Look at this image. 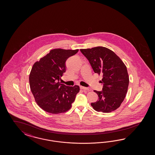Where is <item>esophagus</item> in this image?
<instances>
[{"label":"esophagus","instance_id":"34e87169","mask_svg":"<svg viewBox=\"0 0 155 155\" xmlns=\"http://www.w3.org/2000/svg\"><path fill=\"white\" fill-rule=\"evenodd\" d=\"M80 88L81 89H83L84 90H87V91H91V89L90 88H88V87H84V86H80Z\"/></svg>","mask_w":155,"mask_h":155}]
</instances>
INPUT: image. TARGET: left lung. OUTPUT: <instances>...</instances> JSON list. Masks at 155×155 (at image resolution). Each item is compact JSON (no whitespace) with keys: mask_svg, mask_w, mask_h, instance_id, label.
<instances>
[{"mask_svg":"<svg viewBox=\"0 0 155 155\" xmlns=\"http://www.w3.org/2000/svg\"><path fill=\"white\" fill-rule=\"evenodd\" d=\"M89 61L93 71L103 75L102 90H94L98 100L91 103L98 112L108 113L119 108L126 97L129 77L127 68L117 55L107 48L97 47L80 49Z\"/></svg>","mask_w":155,"mask_h":155,"instance_id":"obj_1","label":"left lung"}]
</instances>
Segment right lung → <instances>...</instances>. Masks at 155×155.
<instances>
[{
  "instance_id": "obj_1",
  "label": "right lung",
  "mask_w": 155,
  "mask_h": 155,
  "mask_svg": "<svg viewBox=\"0 0 155 155\" xmlns=\"http://www.w3.org/2000/svg\"><path fill=\"white\" fill-rule=\"evenodd\" d=\"M78 51L54 49L33 64L29 77L30 88L36 102L45 111L57 114L71 108L80 87L68 86L59 81L65 73L66 61Z\"/></svg>"
}]
</instances>
